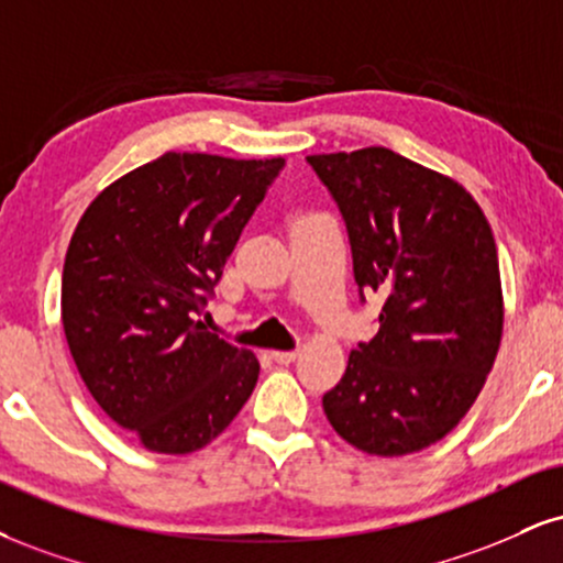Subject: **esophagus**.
<instances>
[{
    "label": "esophagus",
    "mask_w": 563,
    "mask_h": 563,
    "mask_svg": "<svg viewBox=\"0 0 563 563\" xmlns=\"http://www.w3.org/2000/svg\"><path fill=\"white\" fill-rule=\"evenodd\" d=\"M269 356H273V362L277 364H290L296 356H299V351H273Z\"/></svg>",
    "instance_id": "1"
}]
</instances>
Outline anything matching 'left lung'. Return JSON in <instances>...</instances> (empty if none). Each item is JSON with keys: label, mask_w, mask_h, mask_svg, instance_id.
Instances as JSON below:
<instances>
[{"label": "left lung", "mask_w": 563, "mask_h": 563, "mask_svg": "<svg viewBox=\"0 0 563 563\" xmlns=\"http://www.w3.org/2000/svg\"><path fill=\"white\" fill-rule=\"evenodd\" d=\"M341 209L358 299L377 294V335L322 396L328 422L375 456L438 443L483 390L504 333L498 252L456 180L385 146L314 154Z\"/></svg>", "instance_id": "obj_1"}]
</instances>
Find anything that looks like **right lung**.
<instances>
[{"mask_svg": "<svg viewBox=\"0 0 563 563\" xmlns=\"http://www.w3.org/2000/svg\"><path fill=\"white\" fill-rule=\"evenodd\" d=\"M286 159L175 154L107 186L63 269V328L88 393L154 453L205 449L252 396L260 362L201 314Z\"/></svg>", "mask_w": 563, "mask_h": 563, "instance_id": "add662e5", "label": "right lung"}]
</instances>
